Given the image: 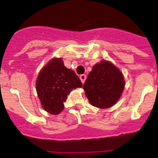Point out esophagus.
<instances>
[{"mask_svg": "<svg viewBox=\"0 0 158 158\" xmlns=\"http://www.w3.org/2000/svg\"><path fill=\"white\" fill-rule=\"evenodd\" d=\"M79 79H80L82 83H84L85 80H86V79H87V75H81L80 76H79Z\"/></svg>", "mask_w": 158, "mask_h": 158, "instance_id": "1", "label": "esophagus"}]
</instances>
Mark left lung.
<instances>
[{"label": "left lung", "instance_id": "1", "mask_svg": "<svg viewBox=\"0 0 158 158\" xmlns=\"http://www.w3.org/2000/svg\"><path fill=\"white\" fill-rule=\"evenodd\" d=\"M123 72L108 60L93 66L83 84L89 102L100 109H107L117 103L125 88Z\"/></svg>", "mask_w": 158, "mask_h": 158}]
</instances>
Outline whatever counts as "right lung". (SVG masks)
Instances as JSON below:
<instances>
[{"mask_svg": "<svg viewBox=\"0 0 158 158\" xmlns=\"http://www.w3.org/2000/svg\"><path fill=\"white\" fill-rule=\"evenodd\" d=\"M80 79L64 66L62 58L54 57L38 74L35 89L43 109L57 115L64 110V102L74 89L82 87Z\"/></svg>", "mask_w": 158, "mask_h": 158, "instance_id": "right-lung-1", "label": "right lung"}]
</instances>
